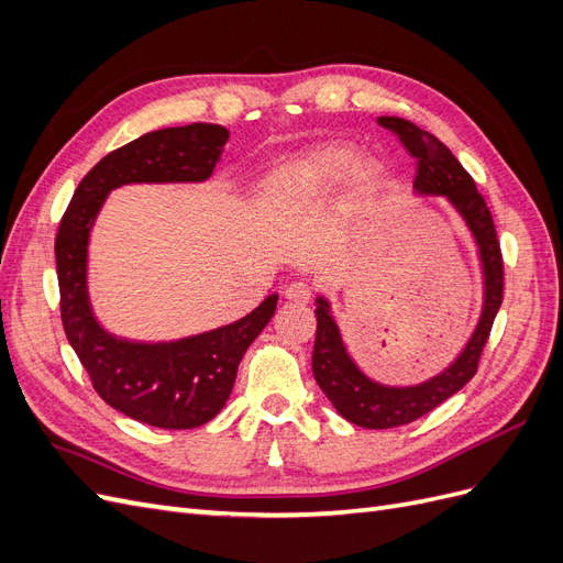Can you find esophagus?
<instances>
[{"instance_id":"1","label":"esophagus","mask_w":563,"mask_h":563,"mask_svg":"<svg viewBox=\"0 0 563 563\" xmlns=\"http://www.w3.org/2000/svg\"><path fill=\"white\" fill-rule=\"evenodd\" d=\"M284 296L286 300H294V302H308L312 298V291L305 282H291L284 288Z\"/></svg>"}]
</instances>
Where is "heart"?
<instances>
[{
  "mask_svg": "<svg viewBox=\"0 0 563 563\" xmlns=\"http://www.w3.org/2000/svg\"><path fill=\"white\" fill-rule=\"evenodd\" d=\"M343 178L347 199L360 203L380 190L383 168L373 159H356L350 145H319L272 168L267 195L275 203L300 207L327 197Z\"/></svg>",
  "mask_w": 563,
  "mask_h": 563,
  "instance_id": "obj_1",
  "label": "heart"
}]
</instances>
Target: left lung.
I'll use <instances>...</instances> for the list:
<instances>
[{
	"label": "left lung",
	"instance_id": "left-lung-1",
	"mask_svg": "<svg viewBox=\"0 0 563 563\" xmlns=\"http://www.w3.org/2000/svg\"><path fill=\"white\" fill-rule=\"evenodd\" d=\"M378 124L399 135L406 150L418 159L413 192L420 197H444L472 234L479 255L484 300L482 314L465 347L437 376L416 385H385L373 380L354 362L347 343L333 317L331 300L317 296V338L312 373L323 395L345 420L366 430H389L413 422L463 389L476 373L482 350L488 340L493 319L503 302V255L484 197L476 192L472 176L453 152L430 131H422L401 117H378Z\"/></svg>",
	"mask_w": 563,
	"mask_h": 563
}]
</instances>
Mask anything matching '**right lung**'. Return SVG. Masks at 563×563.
Returning <instances> with one entry per match:
<instances>
[{
	"label": "right lung",
	"instance_id": "add662e5",
	"mask_svg": "<svg viewBox=\"0 0 563 563\" xmlns=\"http://www.w3.org/2000/svg\"><path fill=\"white\" fill-rule=\"evenodd\" d=\"M230 131L187 124L150 131L110 152L84 176L56 234L60 317L67 340L106 404L162 430H192L220 413L236 368L267 327L279 296L225 327L178 340H131L98 321L89 298V242L108 195L131 183H203L223 157Z\"/></svg>",
	"mask_w": 563,
	"mask_h": 563
}]
</instances>
